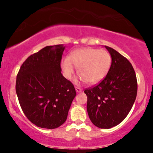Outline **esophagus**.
Returning a JSON list of instances; mask_svg holds the SVG:
<instances>
[{
    "instance_id": "1",
    "label": "esophagus",
    "mask_w": 153,
    "mask_h": 153,
    "mask_svg": "<svg viewBox=\"0 0 153 153\" xmlns=\"http://www.w3.org/2000/svg\"><path fill=\"white\" fill-rule=\"evenodd\" d=\"M75 90H76V93H81V92L82 91V90H81L80 88H79V87H75Z\"/></svg>"
}]
</instances>
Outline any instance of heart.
<instances>
[{"mask_svg": "<svg viewBox=\"0 0 153 153\" xmlns=\"http://www.w3.org/2000/svg\"><path fill=\"white\" fill-rule=\"evenodd\" d=\"M111 64V58L105 50L84 47L71 52L68 58L62 60L61 68L64 76L71 79L78 68L81 81L97 84L105 78Z\"/></svg>", "mask_w": 153, "mask_h": 153, "instance_id": "b5f03b06", "label": "heart"}]
</instances>
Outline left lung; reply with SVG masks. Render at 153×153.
Wrapping results in <instances>:
<instances>
[{
  "mask_svg": "<svg viewBox=\"0 0 153 153\" xmlns=\"http://www.w3.org/2000/svg\"><path fill=\"white\" fill-rule=\"evenodd\" d=\"M105 48L111 56L108 72L99 84L84 93L91 122L99 128L110 129L120 124L130 111L137 97V81L129 60L112 48Z\"/></svg>",
  "mask_w": 153,
  "mask_h": 153,
  "instance_id": "8db88e82",
  "label": "left lung"
}]
</instances>
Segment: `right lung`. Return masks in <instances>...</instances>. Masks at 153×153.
Segmentation results:
<instances>
[{
    "mask_svg": "<svg viewBox=\"0 0 153 153\" xmlns=\"http://www.w3.org/2000/svg\"><path fill=\"white\" fill-rule=\"evenodd\" d=\"M63 45L47 46L29 56L16 81V93L24 114L31 123L55 129L67 120L76 96L74 85L61 74Z\"/></svg>",
    "mask_w": 153,
    "mask_h": 153,
    "instance_id": "right-lung-1",
    "label": "right lung"
}]
</instances>
